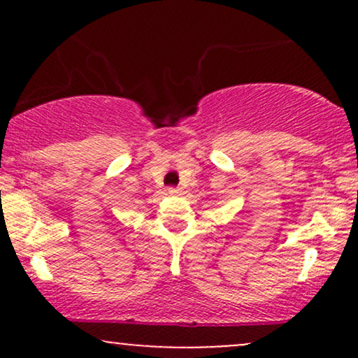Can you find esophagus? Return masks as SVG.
<instances>
[{"mask_svg":"<svg viewBox=\"0 0 358 358\" xmlns=\"http://www.w3.org/2000/svg\"><path fill=\"white\" fill-rule=\"evenodd\" d=\"M168 193H170V195H180V188L170 187V188H168Z\"/></svg>","mask_w":358,"mask_h":358,"instance_id":"34e87169","label":"esophagus"}]
</instances>
